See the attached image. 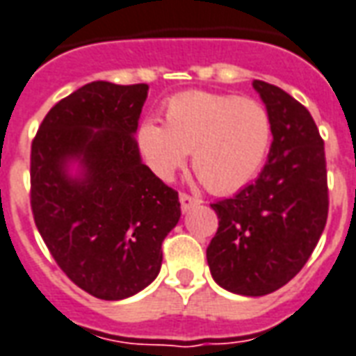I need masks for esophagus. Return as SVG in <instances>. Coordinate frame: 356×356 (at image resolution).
<instances>
[{
	"instance_id": "esophagus-1",
	"label": "esophagus",
	"mask_w": 356,
	"mask_h": 356,
	"mask_svg": "<svg viewBox=\"0 0 356 356\" xmlns=\"http://www.w3.org/2000/svg\"><path fill=\"white\" fill-rule=\"evenodd\" d=\"M199 205V199L191 197L188 193H180V207H182V213H188L193 207Z\"/></svg>"
}]
</instances>
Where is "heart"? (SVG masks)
Instances as JSON below:
<instances>
[{
    "mask_svg": "<svg viewBox=\"0 0 356 356\" xmlns=\"http://www.w3.org/2000/svg\"><path fill=\"white\" fill-rule=\"evenodd\" d=\"M165 124L145 118L136 130L143 163L163 182L188 163L214 193L238 191L261 170L272 143V120L263 103L209 92L174 95Z\"/></svg>",
    "mask_w": 356,
    "mask_h": 356,
    "instance_id": "1",
    "label": "heart"
}]
</instances>
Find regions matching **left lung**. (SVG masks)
Instances as JSON below:
<instances>
[{
    "mask_svg": "<svg viewBox=\"0 0 356 356\" xmlns=\"http://www.w3.org/2000/svg\"><path fill=\"white\" fill-rule=\"evenodd\" d=\"M272 120L268 161L253 184L213 203L218 230L207 247L213 280L261 297L286 286L318 243L327 218L324 142L311 113L278 86L253 80Z\"/></svg>",
    "mask_w": 356,
    "mask_h": 356,
    "instance_id": "obj_1",
    "label": "left lung"
}]
</instances>
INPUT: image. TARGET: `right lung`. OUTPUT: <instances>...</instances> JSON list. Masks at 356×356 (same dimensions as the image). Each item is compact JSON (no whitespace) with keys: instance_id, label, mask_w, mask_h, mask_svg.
Wrapping results in <instances>:
<instances>
[{"instance_id":"obj_1","label":"right lung","mask_w":356,"mask_h":356,"mask_svg":"<svg viewBox=\"0 0 356 356\" xmlns=\"http://www.w3.org/2000/svg\"><path fill=\"white\" fill-rule=\"evenodd\" d=\"M147 84L92 82L45 115L32 142L30 203L53 259L78 287L120 301L157 278L178 191L142 163Z\"/></svg>"}]
</instances>
